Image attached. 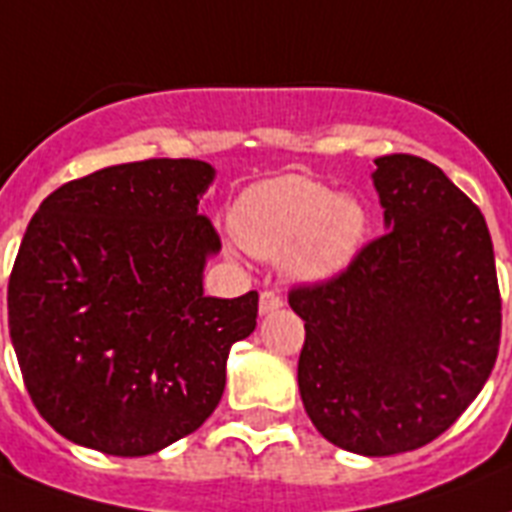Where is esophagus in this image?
Instances as JSON below:
<instances>
[{
	"mask_svg": "<svg viewBox=\"0 0 512 512\" xmlns=\"http://www.w3.org/2000/svg\"><path fill=\"white\" fill-rule=\"evenodd\" d=\"M281 307H283V299L276 294V291H263V294H260V304H257L260 315H270V312H276V309Z\"/></svg>",
	"mask_w": 512,
	"mask_h": 512,
	"instance_id": "obj_1",
	"label": "esophagus"
}]
</instances>
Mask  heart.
<instances>
[{
    "mask_svg": "<svg viewBox=\"0 0 512 512\" xmlns=\"http://www.w3.org/2000/svg\"><path fill=\"white\" fill-rule=\"evenodd\" d=\"M234 234L249 255L281 257L291 281L322 283L354 263L369 234V213L356 195H336L317 179L286 174L239 197Z\"/></svg>",
    "mask_w": 512,
    "mask_h": 512,
    "instance_id": "heart-1",
    "label": "heart"
}]
</instances>
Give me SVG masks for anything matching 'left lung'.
Returning a JSON list of instances; mask_svg holds the SVG:
<instances>
[{"instance_id":"left-lung-1","label":"left lung","mask_w":512,"mask_h":512,"mask_svg":"<svg viewBox=\"0 0 512 512\" xmlns=\"http://www.w3.org/2000/svg\"><path fill=\"white\" fill-rule=\"evenodd\" d=\"M385 231L341 276L299 286V393L322 437L349 453L416 450L492 375L500 349L495 249L482 210L435 163L375 161Z\"/></svg>"}]
</instances>
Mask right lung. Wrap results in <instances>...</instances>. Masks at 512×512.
I'll return each mask as SVG.
<instances>
[{"mask_svg":"<svg viewBox=\"0 0 512 512\" xmlns=\"http://www.w3.org/2000/svg\"><path fill=\"white\" fill-rule=\"evenodd\" d=\"M213 179L195 158L119 163L62 184L30 218L10 338L33 406L75 445L150 455L216 411L257 294L205 296L221 239L197 205Z\"/></svg>","mask_w":512,"mask_h":512,"instance_id":"add662e5","label":"right lung"}]
</instances>
